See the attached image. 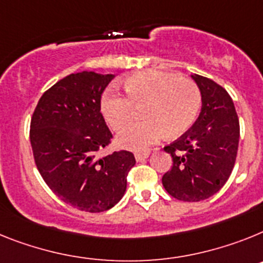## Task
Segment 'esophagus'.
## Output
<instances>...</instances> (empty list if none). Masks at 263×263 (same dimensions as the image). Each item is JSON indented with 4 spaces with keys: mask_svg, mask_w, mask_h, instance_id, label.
Instances as JSON below:
<instances>
[{
    "mask_svg": "<svg viewBox=\"0 0 263 263\" xmlns=\"http://www.w3.org/2000/svg\"><path fill=\"white\" fill-rule=\"evenodd\" d=\"M148 156H149V152H144V154H136L135 155V159H136V161H144Z\"/></svg>",
    "mask_w": 263,
    "mask_h": 263,
    "instance_id": "1",
    "label": "esophagus"
}]
</instances>
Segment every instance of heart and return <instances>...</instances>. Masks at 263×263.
I'll return each instance as SVG.
<instances>
[{"mask_svg": "<svg viewBox=\"0 0 263 263\" xmlns=\"http://www.w3.org/2000/svg\"><path fill=\"white\" fill-rule=\"evenodd\" d=\"M125 98L108 91L102 99V112L114 131H122L135 119V108L141 109L144 122L129 125L118 138L119 145L144 151L166 132L177 136L191 128L201 108V92L188 78L171 72L141 71L124 82Z\"/></svg>", "mask_w": 263, "mask_h": 263, "instance_id": "b5f03b06", "label": "heart"}]
</instances>
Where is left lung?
<instances>
[{
	"label": "left lung",
	"instance_id": "8db88e82",
	"mask_svg": "<svg viewBox=\"0 0 263 263\" xmlns=\"http://www.w3.org/2000/svg\"><path fill=\"white\" fill-rule=\"evenodd\" d=\"M192 78L200 88L202 107L195 124L164 147L173 165L163 176V185L177 200L197 202L217 193L229 179L238 151L239 122L225 88L209 78Z\"/></svg>",
	"mask_w": 263,
	"mask_h": 263
}]
</instances>
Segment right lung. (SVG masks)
Segmentation results:
<instances>
[{
  "instance_id": "obj_1",
  "label": "right lung",
  "mask_w": 263,
  "mask_h": 263,
  "mask_svg": "<svg viewBox=\"0 0 263 263\" xmlns=\"http://www.w3.org/2000/svg\"><path fill=\"white\" fill-rule=\"evenodd\" d=\"M114 77L67 75L43 93L31 116L30 143L42 179L66 204L90 213L118 204L136 163L128 151L97 157L112 139L100 99Z\"/></svg>"
}]
</instances>
